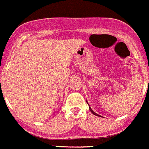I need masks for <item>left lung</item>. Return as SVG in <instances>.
I'll return each instance as SVG.
<instances>
[{"label": "left lung", "mask_w": 149, "mask_h": 149, "mask_svg": "<svg viewBox=\"0 0 149 149\" xmlns=\"http://www.w3.org/2000/svg\"><path fill=\"white\" fill-rule=\"evenodd\" d=\"M87 103H88V101H87ZM88 105H89V104H88ZM89 109H90V111H91V112H92V113H93V114H94V115H95V116H98V117H101V115H98V114H96V113H95V112H94V111H93V110H92V109H91V107H89Z\"/></svg>", "instance_id": "obj_1"}]
</instances>
